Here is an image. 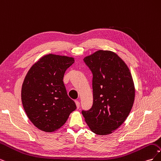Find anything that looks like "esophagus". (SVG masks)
Returning a JSON list of instances; mask_svg holds the SVG:
<instances>
[{
    "mask_svg": "<svg viewBox=\"0 0 161 161\" xmlns=\"http://www.w3.org/2000/svg\"><path fill=\"white\" fill-rule=\"evenodd\" d=\"M75 103H76L77 109H79V108H80V102L79 101H75Z\"/></svg>",
    "mask_w": 161,
    "mask_h": 161,
    "instance_id": "1",
    "label": "esophagus"
}]
</instances>
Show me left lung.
Segmentation results:
<instances>
[{"instance_id": "8db88e82", "label": "left lung", "mask_w": 161, "mask_h": 161, "mask_svg": "<svg viewBox=\"0 0 161 161\" xmlns=\"http://www.w3.org/2000/svg\"><path fill=\"white\" fill-rule=\"evenodd\" d=\"M92 71L93 103L82 114L89 129L100 136L118 128L129 115L135 99L130 70L115 52L97 50L84 58Z\"/></svg>"}]
</instances>
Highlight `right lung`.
I'll return each instance as SVG.
<instances>
[{"label":"right lung","instance_id":"1","mask_svg":"<svg viewBox=\"0 0 161 161\" xmlns=\"http://www.w3.org/2000/svg\"><path fill=\"white\" fill-rule=\"evenodd\" d=\"M74 62L73 57L48 53L27 72L22 85L21 101L29 119L39 130L56 131L76 109L63 82L65 71Z\"/></svg>","mask_w":161,"mask_h":161}]
</instances>
